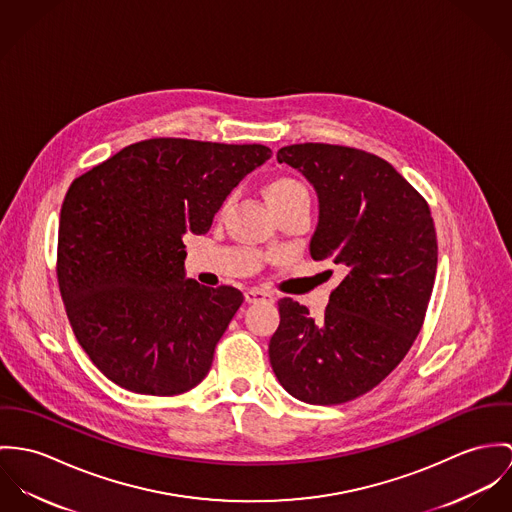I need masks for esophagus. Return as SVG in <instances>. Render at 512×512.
<instances>
[{
    "mask_svg": "<svg viewBox=\"0 0 512 512\" xmlns=\"http://www.w3.org/2000/svg\"><path fill=\"white\" fill-rule=\"evenodd\" d=\"M273 298H275V296H273L271 292H267V290H263V288H257V286L245 290V300H247L249 304L261 302V300H273Z\"/></svg>",
    "mask_w": 512,
    "mask_h": 512,
    "instance_id": "obj_1",
    "label": "esophagus"
}]
</instances>
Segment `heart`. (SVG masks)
<instances>
[{
  "label": "heart",
  "instance_id": "obj_1",
  "mask_svg": "<svg viewBox=\"0 0 512 512\" xmlns=\"http://www.w3.org/2000/svg\"><path fill=\"white\" fill-rule=\"evenodd\" d=\"M265 196L271 208H279L298 200H308V190L292 176H277L265 186Z\"/></svg>",
  "mask_w": 512,
  "mask_h": 512
}]
</instances>
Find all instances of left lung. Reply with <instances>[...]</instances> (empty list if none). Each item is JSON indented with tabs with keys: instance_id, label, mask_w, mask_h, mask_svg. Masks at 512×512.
Listing matches in <instances>:
<instances>
[{
	"instance_id": "1",
	"label": "left lung",
	"mask_w": 512,
	"mask_h": 512,
	"mask_svg": "<svg viewBox=\"0 0 512 512\" xmlns=\"http://www.w3.org/2000/svg\"><path fill=\"white\" fill-rule=\"evenodd\" d=\"M277 161L312 184L310 257L343 279L320 322L292 298L279 300L269 359L288 395L341 404L377 387L416 340L436 279L434 220L424 198L365 151L300 143L279 149Z\"/></svg>"
}]
</instances>
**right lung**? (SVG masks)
<instances>
[{"instance_id": "add662e5", "label": "right lung", "mask_w": 512, "mask_h": 512, "mask_svg": "<svg viewBox=\"0 0 512 512\" xmlns=\"http://www.w3.org/2000/svg\"><path fill=\"white\" fill-rule=\"evenodd\" d=\"M265 145L133 143L78 176L62 202L58 286L74 336L115 385L153 397L194 389L243 302L186 279L188 231L204 235Z\"/></svg>"}]
</instances>
